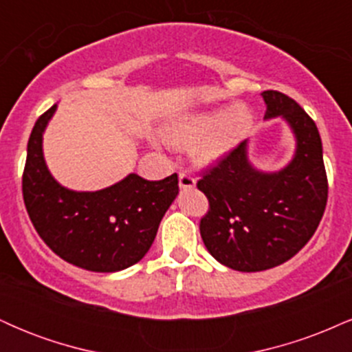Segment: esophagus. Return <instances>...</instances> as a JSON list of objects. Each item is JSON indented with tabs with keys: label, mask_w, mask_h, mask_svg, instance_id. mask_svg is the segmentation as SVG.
I'll list each match as a JSON object with an SVG mask.
<instances>
[{
	"label": "esophagus",
	"mask_w": 352,
	"mask_h": 352,
	"mask_svg": "<svg viewBox=\"0 0 352 352\" xmlns=\"http://www.w3.org/2000/svg\"><path fill=\"white\" fill-rule=\"evenodd\" d=\"M179 185L182 190H192V188H195L197 182L193 177H190L187 172H180L179 173Z\"/></svg>",
	"instance_id": "34e87169"
}]
</instances>
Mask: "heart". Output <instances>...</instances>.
<instances>
[{"label": "heart", "instance_id": "obj_1", "mask_svg": "<svg viewBox=\"0 0 352 352\" xmlns=\"http://www.w3.org/2000/svg\"><path fill=\"white\" fill-rule=\"evenodd\" d=\"M252 122L250 107L233 104L228 109L192 112L168 120L164 139L172 147L190 148L199 165H213L236 147Z\"/></svg>", "mask_w": 352, "mask_h": 352}]
</instances>
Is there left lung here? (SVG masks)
I'll list each match as a JSON object with an SVG mask.
<instances>
[{"label":"left lung","instance_id":"left-lung-1","mask_svg":"<svg viewBox=\"0 0 352 352\" xmlns=\"http://www.w3.org/2000/svg\"><path fill=\"white\" fill-rule=\"evenodd\" d=\"M265 120L281 119L294 152L280 170H261L248 157V140L199 180L210 212L200 235L218 263L236 272H263L293 258L316 232L328 200L322 144L314 120L292 98L261 92Z\"/></svg>","mask_w":352,"mask_h":352}]
</instances>
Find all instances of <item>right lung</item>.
Instances as JSON below:
<instances>
[{
    "mask_svg": "<svg viewBox=\"0 0 352 352\" xmlns=\"http://www.w3.org/2000/svg\"><path fill=\"white\" fill-rule=\"evenodd\" d=\"M58 104L36 120L28 142L23 197L43 241L67 263L87 272L116 273L145 256L179 195L177 173L145 180L129 173L94 192L60 185L47 168L43 135Z\"/></svg>",
    "mask_w": 352,
    "mask_h": 352,
    "instance_id": "obj_1",
    "label": "right lung"
}]
</instances>
